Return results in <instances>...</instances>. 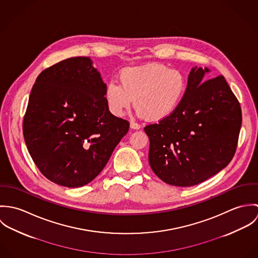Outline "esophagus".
Wrapping results in <instances>:
<instances>
[{
    "label": "esophagus",
    "instance_id": "1",
    "mask_svg": "<svg viewBox=\"0 0 258 258\" xmlns=\"http://www.w3.org/2000/svg\"><path fill=\"white\" fill-rule=\"evenodd\" d=\"M130 128H131V129H134V130H138V129L141 128V126H140L139 124L135 123L134 121H130Z\"/></svg>",
    "mask_w": 258,
    "mask_h": 258
}]
</instances>
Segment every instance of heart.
Returning a JSON list of instances; mask_svg holds the SVG:
<instances>
[{
    "label": "heart",
    "instance_id": "heart-1",
    "mask_svg": "<svg viewBox=\"0 0 258 258\" xmlns=\"http://www.w3.org/2000/svg\"><path fill=\"white\" fill-rule=\"evenodd\" d=\"M119 82L109 81L104 92L107 107L115 116H121L134 99L138 116L164 119L178 107L185 90L184 75L159 63L127 68L119 74Z\"/></svg>",
    "mask_w": 258,
    "mask_h": 258
}]
</instances>
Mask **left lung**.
Masks as SVG:
<instances>
[{
	"mask_svg": "<svg viewBox=\"0 0 258 258\" xmlns=\"http://www.w3.org/2000/svg\"><path fill=\"white\" fill-rule=\"evenodd\" d=\"M210 72L192 68L178 107L144 128L150 167L167 184H200L224 169L235 153L240 105L222 75L204 81Z\"/></svg>",
	"mask_w": 258,
	"mask_h": 258,
	"instance_id": "1",
	"label": "left lung"
}]
</instances>
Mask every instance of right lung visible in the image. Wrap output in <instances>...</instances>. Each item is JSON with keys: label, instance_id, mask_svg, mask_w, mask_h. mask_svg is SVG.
Listing matches in <instances>:
<instances>
[{"label": "right lung", "instance_id": "right-lung-1", "mask_svg": "<svg viewBox=\"0 0 258 258\" xmlns=\"http://www.w3.org/2000/svg\"><path fill=\"white\" fill-rule=\"evenodd\" d=\"M106 84L90 57L59 61L37 76L23 132L41 174L67 187L90 183L106 166L129 123L111 114Z\"/></svg>", "mask_w": 258, "mask_h": 258}]
</instances>
